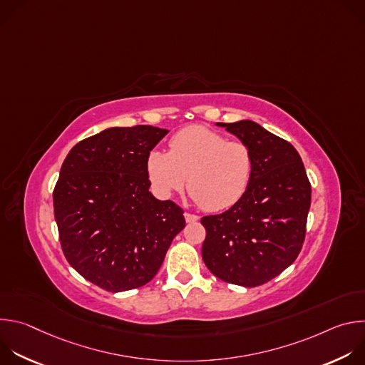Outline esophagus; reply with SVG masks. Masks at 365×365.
<instances>
[{
    "label": "esophagus",
    "mask_w": 365,
    "mask_h": 365,
    "mask_svg": "<svg viewBox=\"0 0 365 365\" xmlns=\"http://www.w3.org/2000/svg\"><path fill=\"white\" fill-rule=\"evenodd\" d=\"M185 220H186V222H195L199 220V217L195 214H190V212H185Z\"/></svg>",
    "instance_id": "34e87169"
}]
</instances>
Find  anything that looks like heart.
I'll return each instance as SVG.
<instances>
[{
  "label": "heart",
  "mask_w": 365,
  "mask_h": 365,
  "mask_svg": "<svg viewBox=\"0 0 365 365\" xmlns=\"http://www.w3.org/2000/svg\"><path fill=\"white\" fill-rule=\"evenodd\" d=\"M145 170L153 190L170 196L185 187L206 211L234 206L248 190L254 173V154L241 140L203 125H190L169 141V153L151 150Z\"/></svg>",
  "instance_id": "heart-1"
}]
</instances>
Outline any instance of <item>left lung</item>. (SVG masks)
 <instances>
[{
    "mask_svg": "<svg viewBox=\"0 0 365 365\" xmlns=\"http://www.w3.org/2000/svg\"><path fill=\"white\" fill-rule=\"evenodd\" d=\"M254 154L252 180L228 211L206 215L205 266L238 286H262L297 258L310 207V182L296 148L252 121L218 123Z\"/></svg>",
    "mask_w": 365,
    "mask_h": 365,
    "instance_id": "1",
    "label": "left lung"
}]
</instances>
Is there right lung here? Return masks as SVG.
<instances>
[{
    "label": "right lung",
    "instance_id": "obj_1",
    "mask_svg": "<svg viewBox=\"0 0 365 365\" xmlns=\"http://www.w3.org/2000/svg\"><path fill=\"white\" fill-rule=\"evenodd\" d=\"M168 130L114 127L79 141L53 190L55 220L68 263L107 292L144 286L158 274L183 210L150 192L148 153Z\"/></svg>",
    "mask_w": 365,
    "mask_h": 365
}]
</instances>
